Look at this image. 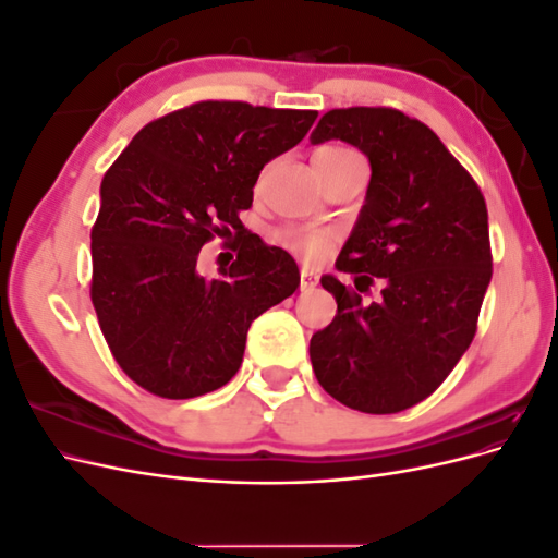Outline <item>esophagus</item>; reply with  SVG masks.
<instances>
[{
  "mask_svg": "<svg viewBox=\"0 0 558 558\" xmlns=\"http://www.w3.org/2000/svg\"><path fill=\"white\" fill-rule=\"evenodd\" d=\"M316 283H318V277L312 272V269L310 267H302V272H300V291H312Z\"/></svg>",
  "mask_w": 558,
  "mask_h": 558,
  "instance_id": "esophagus-1",
  "label": "esophagus"
}]
</instances>
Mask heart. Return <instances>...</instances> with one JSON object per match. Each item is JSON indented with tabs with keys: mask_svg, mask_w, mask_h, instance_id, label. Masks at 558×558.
Returning a JSON list of instances; mask_svg holds the SVG:
<instances>
[{
	"mask_svg": "<svg viewBox=\"0 0 558 558\" xmlns=\"http://www.w3.org/2000/svg\"><path fill=\"white\" fill-rule=\"evenodd\" d=\"M361 156L356 150H351L340 144H324L314 150L312 162L316 167L318 177H324L332 167H340L349 160H359ZM279 240L286 248L300 253L302 258L307 260H320L328 253V248L335 242V232L330 228L320 226H307V228H286L281 230Z\"/></svg>",
	"mask_w": 558,
	"mask_h": 558,
	"instance_id": "1",
	"label": "heart"
}]
</instances>
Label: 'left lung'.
Here are the masks:
<instances>
[{
  "label": "left lung",
  "mask_w": 558,
  "mask_h": 558,
  "mask_svg": "<svg viewBox=\"0 0 558 558\" xmlns=\"http://www.w3.org/2000/svg\"><path fill=\"white\" fill-rule=\"evenodd\" d=\"M342 140L367 156L369 185L335 267L332 324L312 335L318 384L365 414H396L426 400L477 332L492 281L486 202L465 167L416 118L388 107L324 113L312 144ZM375 280L383 295L360 298Z\"/></svg>",
  "instance_id": "obj_1"
}]
</instances>
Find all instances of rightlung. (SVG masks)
Listing matches in <instances>:
<instances>
[{
    "label": "right lung",
    "mask_w": 558,
    "mask_h": 558,
    "mask_svg": "<svg viewBox=\"0 0 558 558\" xmlns=\"http://www.w3.org/2000/svg\"><path fill=\"white\" fill-rule=\"evenodd\" d=\"M316 116L207 99L144 125L107 170L90 298L116 363L148 393L185 400L228 384L253 320L295 293L291 253L244 230L240 211ZM232 231L239 260L202 278L198 248Z\"/></svg>",
    "instance_id": "1"
}]
</instances>
